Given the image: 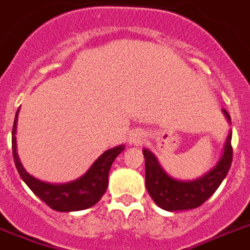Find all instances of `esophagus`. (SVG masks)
Listing matches in <instances>:
<instances>
[{"instance_id": "34e87169", "label": "esophagus", "mask_w": 250, "mask_h": 250, "mask_svg": "<svg viewBox=\"0 0 250 250\" xmlns=\"http://www.w3.org/2000/svg\"><path fill=\"white\" fill-rule=\"evenodd\" d=\"M144 141V135L139 131H133L131 132L129 135V143L133 144V145H140V144Z\"/></svg>"}]
</instances>
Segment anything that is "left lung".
Returning <instances> with one entry per match:
<instances>
[{"mask_svg": "<svg viewBox=\"0 0 250 250\" xmlns=\"http://www.w3.org/2000/svg\"><path fill=\"white\" fill-rule=\"evenodd\" d=\"M230 121V115L224 110ZM145 158V180L146 188L153 200L162 209L174 210L194 209L200 207L214 194L221 182L224 181L232 163V146L231 133H229L225 144L224 154L217 166L203 177L195 181H177L168 176L160 168L157 158L149 150L144 149Z\"/></svg>", "mask_w": 250, "mask_h": 250, "instance_id": "1", "label": "left lung"}]
</instances>
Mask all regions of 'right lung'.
Wrapping results in <instances>:
<instances>
[{"mask_svg": "<svg viewBox=\"0 0 250 250\" xmlns=\"http://www.w3.org/2000/svg\"><path fill=\"white\" fill-rule=\"evenodd\" d=\"M19 111V110H18ZM18 117V113H16ZM16 117L13 127V157L15 162L16 169L20 177L28 185V188L38 196V198L47 204L50 208L58 212H74V210L87 209L95 206L101 196L104 195L107 188V177L109 171L114 159L125 150V146H117L110 150H106L91 168L82 177L76 181L64 185H51L42 182L37 178L32 177L20 163L18 154H16L15 143V128Z\"/></svg>", "mask_w": 250, "mask_h": 250, "instance_id": "right-lung-1", "label": "right lung"}]
</instances>
